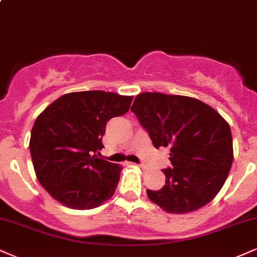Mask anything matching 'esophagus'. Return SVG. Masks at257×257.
<instances>
[{
	"mask_svg": "<svg viewBox=\"0 0 257 257\" xmlns=\"http://www.w3.org/2000/svg\"><path fill=\"white\" fill-rule=\"evenodd\" d=\"M135 165L139 166V168H141V169H145V168H146V166H145L144 164H135Z\"/></svg>",
	"mask_w": 257,
	"mask_h": 257,
	"instance_id": "esophagus-1",
	"label": "esophagus"
}]
</instances>
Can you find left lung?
<instances>
[{"mask_svg": "<svg viewBox=\"0 0 257 257\" xmlns=\"http://www.w3.org/2000/svg\"><path fill=\"white\" fill-rule=\"evenodd\" d=\"M154 147H170L165 185L147 190L152 202L169 213H188L213 200L233 160L230 125L199 99L163 93L139 94L131 109Z\"/></svg>", "mask_w": 257, "mask_h": 257, "instance_id": "8db88e82", "label": "left lung"}]
</instances>
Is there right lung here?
<instances>
[{"label":"right lung","instance_id":"add662e5","mask_svg":"<svg viewBox=\"0 0 257 257\" xmlns=\"http://www.w3.org/2000/svg\"><path fill=\"white\" fill-rule=\"evenodd\" d=\"M133 97L103 91L60 97L37 117L30 152L42 187L62 205L92 209L115 193L122 168L98 158L107 122L123 116Z\"/></svg>","mask_w":257,"mask_h":257}]
</instances>
